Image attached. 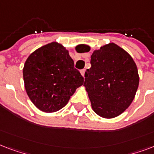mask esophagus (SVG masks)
I'll return each instance as SVG.
<instances>
[{"label": "esophagus", "instance_id": "1", "mask_svg": "<svg viewBox=\"0 0 154 154\" xmlns=\"http://www.w3.org/2000/svg\"><path fill=\"white\" fill-rule=\"evenodd\" d=\"M80 73H81V75H82L84 76V74H85V69H83V70H81Z\"/></svg>", "mask_w": 154, "mask_h": 154}]
</instances>
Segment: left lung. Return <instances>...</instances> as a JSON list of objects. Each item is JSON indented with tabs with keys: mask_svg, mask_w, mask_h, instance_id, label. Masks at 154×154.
Instances as JSON below:
<instances>
[{
	"mask_svg": "<svg viewBox=\"0 0 154 154\" xmlns=\"http://www.w3.org/2000/svg\"><path fill=\"white\" fill-rule=\"evenodd\" d=\"M83 46L80 51L88 52ZM90 69L85 72L83 86L94 112L103 118H113L128 108L139 85L137 65L125 50L109 43L91 56Z\"/></svg>",
	"mask_w": 154,
	"mask_h": 154,
	"instance_id": "left-lung-1",
	"label": "left lung"
}]
</instances>
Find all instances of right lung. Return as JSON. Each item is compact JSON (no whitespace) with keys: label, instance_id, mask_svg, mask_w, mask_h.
Here are the masks:
<instances>
[{"label":"right lung","instance_id":"add662e5","mask_svg":"<svg viewBox=\"0 0 154 154\" xmlns=\"http://www.w3.org/2000/svg\"><path fill=\"white\" fill-rule=\"evenodd\" d=\"M27 95L37 108L54 112L66 105L83 77L75 68L68 51L61 44L51 42L29 56L23 68Z\"/></svg>","mask_w":154,"mask_h":154}]
</instances>
